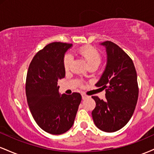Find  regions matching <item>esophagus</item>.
I'll use <instances>...</instances> for the list:
<instances>
[{
    "mask_svg": "<svg viewBox=\"0 0 154 154\" xmlns=\"http://www.w3.org/2000/svg\"><path fill=\"white\" fill-rule=\"evenodd\" d=\"M81 95H82V99H85V98H89V97H90V96H88V95H86L85 93H81Z\"/></svg>",
    "mask_w": 154,
    "mask_h": 154,
    "instance_id": "esophagus-1",
    "label": "esophagus"
}]
</instances>
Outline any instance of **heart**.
Masks as SVG:
<instances>
[{"instance_id":"b5f03b06","label":"heart","mask_w":154,"mask_h":154,"mask_svg":"<svg viewBox=\"0 0 154 154\" xmlns=\"http://www.w3.org/2000/svg\"><path fill=\"white\" fill-rule=\"evenodd\" d=\"M78 54L79 56L85 60L88 66H92V65H98L100 62V53L95 49V48L92 46H83L78 50ZM72 62V56L69 53H67L64 55L63 59V65L64 69L67 71L69 69L70 66H71Z\"/></svg>"}]
</instances>
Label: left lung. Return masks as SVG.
Instances as JSON below:
<instances>
[{"instance_id": "left-lung-1", "label": "left lung", "mask_w": 154, "mask_h": 154, "mask_svg": "<svg viewBox=\"0 0 154 154\" xmlns=\"http://www.w3.org/2000/svg\"><path fill=\"white\" fill-rule=\"evenodd\" d=\"M106 48L107 64L96 87L106 90V100L92 96L96 103L92 111L95 125L103 132H114L127 125L138 98L137 73L131 58L111 41L101 43Z\"/></svg>"}]
</instances>
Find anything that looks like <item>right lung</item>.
<instances>
[{
	"instance_id": "obj_1",
	"label": "right lung",
	"mask_w": 154,
	"mask_h": 154,
	"mask_svg": "<svg viewBox=\"0 0 154 154\" xmlns=\"http://www.w3.org/2000/svg\"><path fill=\"white\" fill-rule=\"evenodd\" d=\"M71 43L54 42L39 51L32 60L26 78L29 110L42 130L61 135L73 125L82 96L59 93L58 81L65 77L63 59Z\"/></svg>"
}]
</instances>
